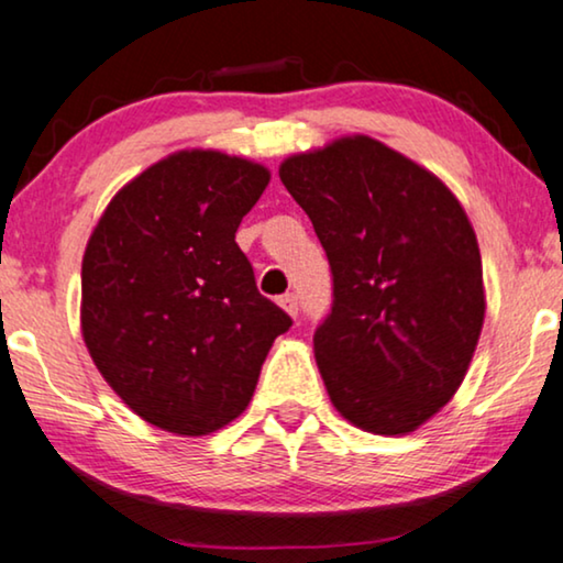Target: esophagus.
Instances as JSON below:
<instances>
[{
	"instance_id": "obj_1",
	"label": "esophagus",
	"mask_w": 563,
	"mask_h": 563,
	"mask_svg": "<svg viewBox=\"0 0 563 563\" xmlns=\"http://www.w3.org/2000/svg\"><path fill=\"white\" fill-rule=\"evenodd\" d=\"M279 305L287 310V314H291V318H297L299 312V302H297V295H282L279 297Z\"/></svg>"
}]
</instances>
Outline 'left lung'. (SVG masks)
<instances>
[{
	"label": "left lung",
	"mask_w": 563,
	"mask_h": 563,
	"mask_svg": "<svg viewBox=\"0 0 563 563\" xmlns=\"http://www.w3.org/2000/svg\"><path fill=\"white\" fill-rule=\"evenodd\" d=\"M279 176L333 272V307L312 338L330 402L368 433H412L456 395L484 325L464 207L368 135L289 156Z\"/></svg>",
	"instance_id": "left-lung-1"
}]
</instances>
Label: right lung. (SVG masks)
<instances>
[{
  "instance_id": "add662e5",
  "label": "right lung",
  "mask_w": 563,
  "mask_h": 563,
  "mask_svg": "<svg viewBox=\"0 0 563 563\" xmlns=\"http://www.w3.org/2000/svg\"><path fill=\"white\" fill-rule=\"evenodd\" d=\"M268 179L249 158L172 153L112 197L84 251L89 356L130 410L168 433L235 420L291 325L235 243Z\"/></svg>"
}]
</instances>
